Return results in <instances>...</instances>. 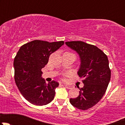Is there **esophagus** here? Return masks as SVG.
<instances>
[{
    "mask_svg": "<svg viewBox=\"0 0 125 125\" xmlns=\"http://www.w3.org/2000/svg\"><path fill=\"white\" fill-rule=\"evenodd\" d=\"M62 86L63 87H64V88H67V89H70L71 88V86H69V85H65V84H62Z\"/></svg>",
    "mask_w": 125,
    "mask_h": 125,
    "instance_id": "34e87169",
    "label": "esophagus"
}]
</instances>
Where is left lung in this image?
Returning <instances> with one entry per match:
<instances>
[{"mask_svg":"<svg viewBox=\"0 0 125 125\" xmlns=\"http://www.w3.org/2000/svg\"><path fill=\"white\" fill-rule=\"evenodd\" d=\"M65 44L79 55L77 74L84 84L79 88V96L70 99V102L73 106L86 110L100 101L106 91L111 79L108 57L97 46L83 42H66Z\"/></svg>","mask_w":125,"mask_h":125,"instance_id":"obj_1","label":"left lung"}]
</instances>
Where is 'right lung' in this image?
Masks as SVG:
<instances>
[{
  "instance_id": "1",
  "label": "right lung",
  "mask_w": 125,
  "mask_h": 125,
  "mask_svg": "<svg viewBox=\"0 0 125 125\" xmlns=\"http://www.w3.org/2000/svg\"><path fill=\"white\" fill-rule=\"evenodd\" d=\"M63 41L50 43L33 40L22 45L14 60V79L23 97L35 105L48 104L54 99L59 83H46L41 70L48 63L50 55L60 48Z\"/></svg>"
}]
</instances>
